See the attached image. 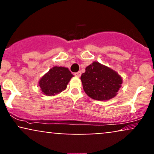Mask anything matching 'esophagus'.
I'll return each instance as SVG.
<instances>
[{"mask_svg":"<svg viewBox=\"0 0 154 154\" xmlns=\"http://www.w3.org/2000/svg\"><path fill=\"white\" fill-rule=\"evenodd\" d=\"M75 75L77 76V77H80V76H81V72H76V73H75Z\"/></svg>","mask_w":154,"mask_h":154,"instance_id":"1","label":"esophagus"}]
</instances>
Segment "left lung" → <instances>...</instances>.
I'll return each instance as SVG.
<instances>
[{"mask_svg":"<svg viewBox=\"0 0 154 154\" xmlns=\"http://www.w3.org/2000/svg\"><path fill=\"white\" fill-rule=\"evenodd\" d=\"M80 79L86 94L98 100L115 97L122 83V79L115 71L98 62L86 67Z\"/></svg>","mask_w":154,"mask_h":154,"instance_id":"left-lung-1","label":"left lung"}]
</instances>
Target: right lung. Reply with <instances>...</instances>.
Listing matches in <instances>:
<instances>
[{
	"mask_svg": "<svg viewBox=\"0 0 154 154\" xmlns=\"http://www.w3.org/2000/svg\"><path fill=\"white\" fill-rule=\"evenodd\" d=\"M72 77L74 75L68 68L54 66L40 79L39 86L43 94L54 95L66 89Z\"/></svg>",
	"mask_w": 154,
	"mask_h": 154,
	"instance_id": "obj_1",
	"label": "right lung"
}]
</instances>
